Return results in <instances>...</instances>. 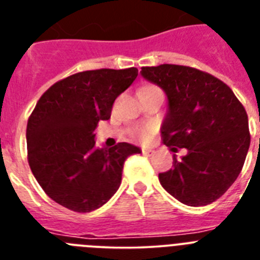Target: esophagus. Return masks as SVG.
<instances>
[{"label":"esophagus","mask_w":260,"mask_h":260,"mask_svg":"<svg viewBox=\"0 0 260 260\" xmlns=\"http://www.w3.org/2000/svg\"><path fill=\"white\" fill-rule=\"evenodd\" d=\"M142 153L146 156H152L153 153H155V151L150 150V148H143V150H142Z\"/></svg>","instance_id":"esophagus-1"}]
</instances>
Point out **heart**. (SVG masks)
<instances>
[{
    "label": "heart",
    "instance_id": "obj_1",
    "mask_svg": "<svg viewBox=\"0 0 260 260\" xmlns=\"http://www.w3.org/2000/svg\"><path fill=\"white\" fill-rule=\"evenodd\" d=\"M150 87H155V86H147L144 88H150ZM153 133V128L152 126L150 125H143V126H137V127H133L128 134L133 139H137V141H141V142H147L148 139L151 138Z\"/></svg>",
    "mask_w": 260,
    "mask_h": 260
}]
</instances>
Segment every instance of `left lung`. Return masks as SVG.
Segmentation results:
<instances>
[{
	"label": "left lung",
	"instance_id": "8db88e82",
	"mask_svg": "<svg viewBox=\"0 0 260 260\" xmlns=\"http://www.w3.org/2000/svg\"><path fill=\"white\" fill-rule=\"evenodd\" d=\"M142 77L168 96L162 143L187 148L173 168L158 173L161 186L181 203L199 207L237 180L250 147L247 113L231 87L206 71L164 63L142 68Z\"/></svg>",
	"mask_w": 260,
	"mask_h": 260
}]
</instances>
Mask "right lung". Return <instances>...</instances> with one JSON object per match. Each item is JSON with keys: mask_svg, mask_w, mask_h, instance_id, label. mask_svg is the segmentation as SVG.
Here are the masks:
<instances>
[{"mask_svg": "<svg viewBox=\"0 0 260 260\" xmlns=\"http://www.w3.org/2000/svg\"><path fill=\"white\" fill-rule=\"evenodd\" d=\"M137 68L80 71L50 86L27 122V158L50 199L75 212H91L118 190L123 162L141 153L122 142L107 150L95 144V128L110 118L117 96Z\"/></svg>", "mask_w": 260, "mask_h": 260, "instance_id": "right-lung-1", "label": "right lung"}]
</instances>
